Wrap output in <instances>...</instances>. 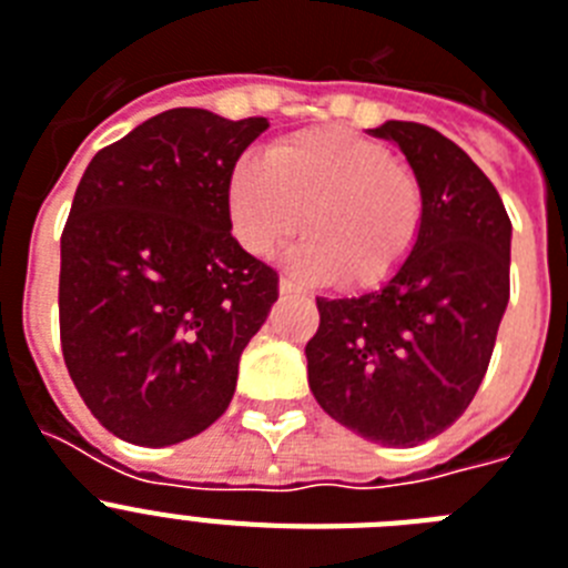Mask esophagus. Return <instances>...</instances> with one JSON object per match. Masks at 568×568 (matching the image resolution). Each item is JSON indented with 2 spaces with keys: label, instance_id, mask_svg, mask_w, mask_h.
<instances>
[{
  "label": "esophagus",
  "instance_id": "esophagus-1",
  "mask_svg": "<svg viewBox=\"0 0 568 568\" xmlns=\"http://www.w3.org/2000/svg\"><path fill=\"white\" fill-rule=\"evenodd\" d=\"M280 294H305V291L300 288V285L294 283V280H288V277H280Z\"/></svg>",
  "mask_w": 568,
  "mask_h": 568
}]
</instances>
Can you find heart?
I'll use <instances>...</instances> for the list:
<instances>
[{
  "mask_svg": "<svg viewBox=\"0 0 568 568\" xmlns=\"http://www.w3.org/2000/svg\"><path fill=\"white\" fill-rule=\"evenodd\" d=\"M229 209L245 251L271 254L303 223L308 234L291 248V265L359 288L408 260L420 236L423 189L383 142L348 128H312L274 142L265 162H240Z\"/></svg>",
  "mask_w": 568,
  "mask_h": 568,
  "instance_id": "obj_1",
  "label": "heart"
}]
</instances>
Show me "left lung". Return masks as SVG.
Masks as SVG:
<instances>
[{
  "mask_svg": "<svg viewBox=\"0 0 568 568\" xmlns=\"http://www.w3.org/2000/svg\"><path fill=\"white\" fill-rule=\"evenodd\" d=\"M406 154L423 225L377 291L317 297L308 386L328 417L372 443L417 446L475 400L509 305L511 223L497 189L452 140L417 122L368 131Z\"/></svg>",
  "mask_w": 568,
  "mask_h": 568,
  "instance_id": "obj_1",
  "label": "left lung"
}]
</instances>
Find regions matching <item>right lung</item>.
<instances>
[{
    "mask_svg": "<svg viewBox=\"0 0 568 568\" xmlns=\"http://www.w3.org/2000/svg\"><path fill=\"white\" fill-rule=\"evenodd\" d=\"M265 128L174 108L102 148L79 180L59 337L79 397L120 440L174 446L234 397L280 283L231 236V174Z\"/></svg>",
    "mask_w": 568,
    "mask_h": 568,
    "instance_id": "right-lung-1",
    "label": "right lung"
}]
</instances>
